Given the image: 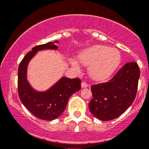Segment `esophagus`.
<instances>
[{
  "mask_svg": "<svg viewBox=\"0 0 149 149\" xmlns=\"http://www.w3.org/2000/svg\"><path fill=\"white\" fill-rule=\"evenodd\" d=\"M88 86V85L86 83H85V82H82V83H81V87L82 88H87V87Z\"/></svg>",
  "mask_w": 149,
  "mask_h": 149,
  "instance_id": "34e87169",
  "label": "esophagus"
}]
</instances>
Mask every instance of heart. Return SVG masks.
Masks as SVG:
<instances>
[{
	"instance_id": "b5f03b06",
	"label": "heart",
	"mask_w": 149,
	"mask_h": 149,
	"mask_svg": "<svg viewBox=\"0 0 149 149\" xmlns=\"http://www.w3.org/2000/svg\"><path fill=\"white\" fill-rule=\"evenodd\" d=\"M80 61L89 66V74L96 80L107 79L116 71L121 61L119 51L105 45H97L85 49L79 54ZM71 64L78 67L76 60Z\"/></svg>"
}]
</instances>
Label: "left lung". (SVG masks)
<instances>
[{
	"label": "left lung",
	"instance_id": "obj_1",
	"mask_svg": "<svg viewBox=\"0 0 149 149\" xmlns=\"http://www.w3.org/2000/svg\"><path fill=\"white\" fill-rule=\"evenodd\" d=\"M140 71L134 61L123 67L107 83L92 85L89 109L101 120H111L123 114L136 97Z\"/></svg>",
	"mask_w": 149,
	"mask_h": 149
}]
</instances>
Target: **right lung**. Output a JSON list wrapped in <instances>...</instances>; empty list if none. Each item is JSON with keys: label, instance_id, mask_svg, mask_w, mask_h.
I'll use <instances>...</instances> for the list:
<instances>
[{"label": "right lung", "instance_id": "obj_1", "mask_svg": "<svg viewBox=\"0 0 149 149\" xmlns=\"http://www.w3.org/2000/svg\"><path fill=\"white\" fill-rule=\"evenodd\" d=\"M57 48L52 42L36 46L26 54L18 68V94L22 103L34 116L45 120L59 117L66 109L69 97L81 88L79 78L63 77L50 89L42 92L34 90L27 81V66L36 53L42 49Z\"/></svg>", "mask_w": 149, "mask_h": 149}]
</instances>
